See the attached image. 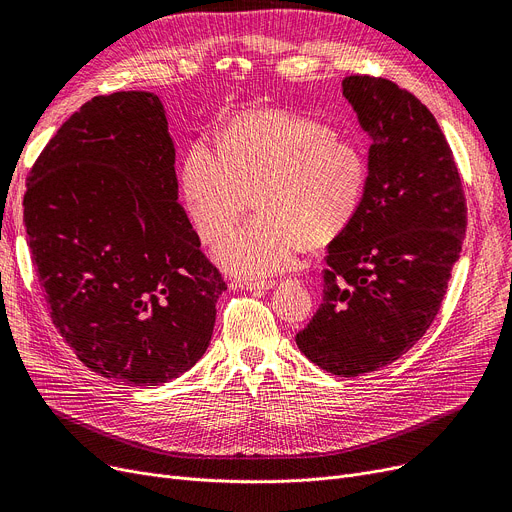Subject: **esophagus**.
<instances>
[{
	"mask_svg": "<svg viewBox=\"0 0 512 512\" xmlns=\"http://www.w3.org/2000/svg\"><path fill=\"white\" fill-rule=\"evenodd\" d=\"M276 286V282H240L238 288L251 290V292H267Z\"/></svg>",
	"mask_w": 512,
	"mask_h": 512,
	"instance_id": "obj_1",
	"label": "esophagus"
}]
</instances>
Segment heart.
Here are the masks:
<instances>
[{
    "label": "heart",
    "mask_w": 512,
    "mask_h": 512,
    "mask_svg": "<svg viewBox=\"0 0 512 512\" xmlns=\"http://www.w3.org/2000/svg\"><path fill=\"white\" fill-rule=\"evenodd\" d=\"M218 145H191L180 191L205 242L222 238L257 197L259 218L213 249L215 263L232 276L265 280L292 270L309 245L340 236L363 207L367 157L326 122L247 112L226 126Z\"/></svg>",
    "instance_id": "b5f03b06"
}]
</instances>
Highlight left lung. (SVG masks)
I'll use <instances>...</instances> for the list:
<instances>
[{
  "label": "left lung",
  "instance_id": "1",
  "mask_svg": "<svg viewBox=\"0 0 512 512\" xmlns=\"http://www.w3.org/2000/svg\"><path fill=\"white\" fill-rule=\"evenodd\" d=\"M342 95L371 139L369 182L355 222L330 242L324 303L297 346L355 378L400 359L432 326L467 205L444 132L415 95L373 76H346Z\"/></svg>",
  "mask_w": 512,
  "mask_h": 512
}]
</instances>
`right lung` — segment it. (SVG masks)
I'll return each mask as SVG.
<instances>
[{
	"mask_svg": "<svg viewBox=\"0 0 512 512\" xmlns=\"http://www.w3.org/2000/svg\"><path fill=\"white\" fill-rule=\"evenodd\" d=\"M174 164L159 97L120 91L72 114L26 178V242L53 324L89 369L130 386L191 369L226 290Z\"/></svg>",
	"mask_w": 512,
	"mask_h": 512,
	"instance_id": "add662e5",
	"label": "right lung"
}]
</instances>
